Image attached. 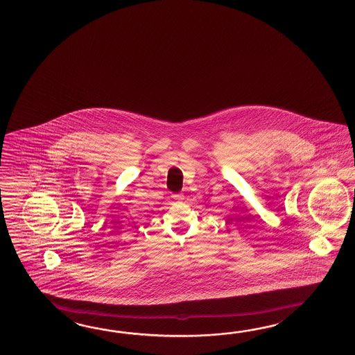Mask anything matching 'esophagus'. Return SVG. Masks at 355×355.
<instances>
[{
    "mask_svg": "<svg viewBox=\"0 0 355 355\" xmlns=\"http://www.w3.org/2000/svg\"><path fill=\"white\" fill-rule=\"evenodd\" d=\"M173 199L176 200V202H181V200L184 199V196H182V194H174V196H173Z\"/></svg>",
    "mask_w": 355,
    "mask_h": 355,
    "instance_id": "1",
    "label": "esophagus"
}]
</instances>
